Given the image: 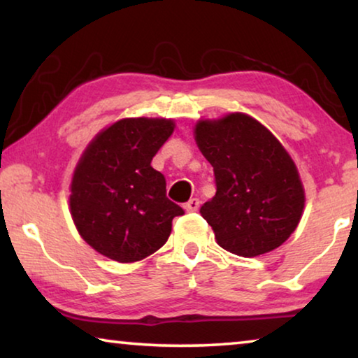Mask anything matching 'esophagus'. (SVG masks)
<instances>
[{"label":"esophagus","mask_w":358,"mask_h":358,"mask_svg":"<svg viewBox=\"0 0 358 358\" xmlns=\"http://www.w3.org/2000/svg\"><path fill=\"white\" fill-rule=\"evenodd\" d=\"M199 207H201V202H199V199H196V197L191 199V201L186 202V205H185L186 211H197Z\"/></svg>","instance_id":"1"}]
</instances>
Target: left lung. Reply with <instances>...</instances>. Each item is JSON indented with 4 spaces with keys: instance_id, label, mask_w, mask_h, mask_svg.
Wrapping results in <instances>:
<instances>
[{
    "instance_id": "obj_1",
    "label": "left lung",
    "mask_w": 358,
    "mask_h": 358,
    "mask_svg": "<svg viewBox=\"0 0 358 358\" xmlns=\"http://www.w3.org/2000/svg\"><path fill=\"white\" fill-rule=\"evenodd\" d=\"M194 134L215 172L216 194L201 213L217 245L243 257L281 246L305 207L300 175L286 148L245 113L201 120Z\"/></svg>"
}]
</instances>
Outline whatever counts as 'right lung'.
I'll return each mask as SVG.
<instances>
[{"instance_id":"add662e5","label":"right lung","mask_w":358,"mask_h":358,"mask_svg":"<svg viewBox=\"0 0 358 358\" xmlns=\"http://www.w3.org/2000/svg\"><path fill=\"white\" fill-rule=\"evenodd\" d=\"M175 128L173 120L124 118L85 150L71 183L69 207L82 238L121 264L159 250L172 220L185 213L166 196V178L151 167Z\"/></svg>"}]
</instances>
